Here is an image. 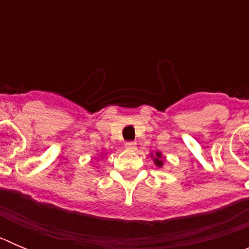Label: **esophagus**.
<instances>
[{
  "label": "esophagus",
  "mask_w": 249,
  "mask_h": 249,
  "mask_svg": "<svg viewBox=\"0 0 249 249\" xmlns=\"http://www.w3.org/2000/svg\"><path fill=\"white\" fill-rule=\"evenodd\" d=\"M124 148H126L127 151H135V149L137 148V144H136L135 142H126V143H124Z\"/></svg>",
  "instance_id": "34e87169"
}]
</instances>
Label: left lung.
Listing matches in <instances>:
<instances>
[{"label": "left lung", "instance_id": "left-lung-1", "mask_svg": "<svg viewBox=\"0 0 249 249\" xmlns=\"http://www.w3.org/2000/svg\"><path fill=\"white\" fill-rule=\"evenodd\" d=\"M151 157L152 160H153V163L156 164L157 167H160V168H162L163 167V156H162V153H160V151H157L153 155V153H151Z\"/></svg>", "mask_w": 249, "mask_h": 249}]
</instances>
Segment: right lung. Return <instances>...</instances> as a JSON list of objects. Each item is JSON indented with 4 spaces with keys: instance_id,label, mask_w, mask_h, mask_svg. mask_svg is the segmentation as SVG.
I'll list each match as a JSON object with an SVG mask.
<instances>
[{
    "instance_id": "obj_1",
    "label": "right lung",
    "mask_w": 249,
    "mask_h": 249,
    "mask_svg": "<svg viewBox=\"0 0 249 249\" xmlns=\"http://www.w3.org/2000/svg\"><path fill=\"white\" fill-rule=\"evenodd\" d=\"M102 157H103V155H102Z\"/></svg>"
}]
</instances>
